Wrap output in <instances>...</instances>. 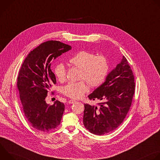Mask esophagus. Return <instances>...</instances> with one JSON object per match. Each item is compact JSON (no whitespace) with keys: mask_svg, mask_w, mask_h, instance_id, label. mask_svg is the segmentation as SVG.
Masks as SVG:
<instances>
[{"mask_svg":"<svg viewBox=\"0 0 160 160\" xmlns=\"http://www.w3.org/2000/svg\"><path fill=\"white\" fill-rule=\"evenodd\" d=\"M75 102H76V101L75 100H73V99H71V100L68 101V103H69V104H73Z\"/></svg>","mask_w":160,"mask_h":160,"instance_id":"1","label":"esophagus"}]
</instances>
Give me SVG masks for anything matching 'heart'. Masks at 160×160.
<instances>
[{"instance_id": "heart-1", "label": "heart", "mask_w": 160, "mask_h": 160, "mask_svg": "<svg viewBox=\"0 0 160 160\" xmlns=\"http://www.w3.org/2000/svg\"><path fill=\"white\" fill-rule=\"evenodd\" d=\"M68 62L80 69L78 78L86 80L92 87L101 86L109 73V61L104 55H96L92 52L81 51L71 57ZM66 73V68L62 63H58L54 66V74L58 81H64ZM88 90L87 83L84 80H80L68 83L62 87V92L67 97L77 99L81 98Z\"/></svg>"}]
</instances>
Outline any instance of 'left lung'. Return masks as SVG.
<instances>
[{
  "label": "left lung",
  "mask_w": 160,
  "mask_h": 160,
  "mask_svg": "<svg viewBox=\"0 0 160 160\" xmlns=\"http://www.w3.org/2000/svg\"><path fill=\"white\" fill-rule=\"evenodd\" d=\"M135 92L134 76L125 56L107 76L105 82L88 97L101 101L98 106L85 104L83 122L92 133L112 132L123 122Z\"/></svg>",
  "instance_id": "left-lung-1"
}]
</instances>
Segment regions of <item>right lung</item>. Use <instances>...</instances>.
I'll use <instances>...</instances> for the list:
<instances>
[{"label": "right lung", "mask_w": 160, "mask_h": 160, "mask_svg": "<svg viewBox=\"0 0 160 160\" xmlns=\"http://www.w3.org/2000/svg\"><path fill=\"white\" fill-rule=\"evenodd\" d=\"M71 49L59 41L49 40L32 51L22 64L17 86L22 110L30 124L38 130L49 132L60 124L64 104L56 101L51 106L45 98L56 83L51 61Z\"/></svg>", "instance_id": "right-lung-1"}]
</instances>
